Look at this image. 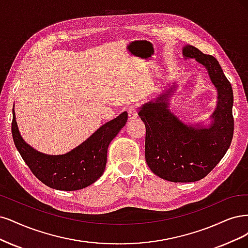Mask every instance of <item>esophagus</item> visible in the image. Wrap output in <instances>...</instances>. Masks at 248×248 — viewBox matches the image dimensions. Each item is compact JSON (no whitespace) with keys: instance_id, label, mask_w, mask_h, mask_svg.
I'll list each match as a JSON object with an SVG mask.
<instances>
[{"instance_id":"1","label":"esophagus","mask_w":248,"mask_h":248,"mask_svg":"<svg viewBox=\"0 0 248 248\" xmlns=\"http://www.w3.org/2000/svg\"><path fill=\"white\" fill-rule=\"evenodd\" d=\"M127 115H129L130 119H135L138 117V113H137V109H136L135 105H131L127 109Z\"/></svg>"}]
</instances>
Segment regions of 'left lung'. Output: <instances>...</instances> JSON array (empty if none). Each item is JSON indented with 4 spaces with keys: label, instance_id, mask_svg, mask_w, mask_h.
I'll return each mask as SVG.
<instances>
[{
    "label": "left lung",
    "instance_id": "8db88e82",
    "mask_svg": "<svg viewBox=\"0 0 248 248\" xmlns=\"http://www.w3.org/2000/svg\"><path fill=\"white\" fill-rule=\"evenodd\" d=\"M186 60L203 66L217 93V107L210 123L186 124L170 110L176 82L139 107L146 126L145 159L156 176L173 182H193L204 178L229 149L234 133L233 90L217 60L196 47H182Z\"/></svg>",
    "mask_w": 248,
    "mask_h": 248
}]
</instances>
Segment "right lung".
<instances>
[{
    "instance_id": "1",
    "label": "right lung",
    "mask_w": 248,
    "mask_h": 248,
    "mask_svg": "<svg viewBox=\"0 0 248 248\" xmlns=\"http://www.w3.org/2000/svg\"><path fill=\"white\" fill-rule=\"evenodd\" d=\"M12 137L23 161L45 186L60 190H77L93 185L104 173L110 142L124 126L127 112L100 126L80 145L65 155H46L29 145L19 133L14 107Z\"/></svg>"
}]
</instances>
